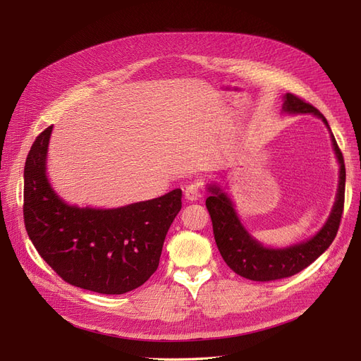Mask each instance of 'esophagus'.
I'll use <instances>...</instances> for the list:
<instances>
[{
	"instance_id": "1",
	"label": "esophagus",
	"mask_w": 361,
	"mask_h": 361,
	"mask_svg": "<svg viewBox=\"0 0 361 361\" xmlns=\"http://www.w3.org/2000/svg\"><path fill=\"white\" fill-rule=\"evenodd\" d=\"M200 197H202V188H200L199 183L192 182V183L188 185L187 188H185V199H187V200L195 202V200H199Z\"/></svg>"
}]
</instances>
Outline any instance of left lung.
<instances>
[{
    "label": "left lung",
    "mask_w": 361,
    "mask_h": 361,
    "mask_svg": "<svg viewBox=\"0 0 361 361\" xmlns=\"http://www.w3.org/2000/svg\"><path fill=\"white\" fill-rule=\"evenodd\" d=\"M283 111L289 114H313L321 118L331 133L330 125L324 114L316 108L305 102L301 97L292 93L283 96ZM331 143L334 154L337 157L338 166V187L336 194V202L331 209L329 220L321 231L307 241L295 244L286 248H268L264 247L251 236L239 220L233 203L226 192L216 185H209L211 195L206 199V207L209 211L214 238L220 255L226 264L233 269L238 276L253 281H271L279 279L290 277L297 272L307 268L312 262L318 259L324 251L331 245L341 226L343 203H345V162L341 149H338L336 138L331 134Z\"/></svg>",
    "instance_id": "1"
}]
</instances>
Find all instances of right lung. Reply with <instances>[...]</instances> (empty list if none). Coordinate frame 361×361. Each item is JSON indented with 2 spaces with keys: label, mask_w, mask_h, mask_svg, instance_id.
<instances>
[{
  "label": "right lung",
  "mask_w": 361,
  "mask_h": 361,
  "mask_svg": "<svg viewBox=\"0 0 361 361\" xmlns=\"http://www.w3.org/2000/svg\"><path fill=\"white\" fill-rule=\"evenodd\" d=\"M51 133L52 126L35 140L24 169V223L32 245L72 286L105 295L134 290L159 265L182 190L116 209L68 204L47 176Z\"/></svg>",
  "instance_id": "obj_1"
}]
</instances>
